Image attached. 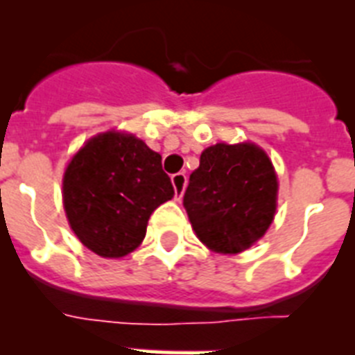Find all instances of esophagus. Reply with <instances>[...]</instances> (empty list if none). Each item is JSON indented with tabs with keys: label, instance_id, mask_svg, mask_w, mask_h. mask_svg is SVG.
<instances>
[{
	"label": "esophagus",
	"instance_id": "obj_1",
	"mask_svg": "<svg viewBox=\"0 0 355 355\" xmlns=\"http://www.w3.org/2000/svg\"><path fill=\"white\" fill-rule=\"evenodd\" d=\"M172 184H174V190H175V199L180 200L183 197L184 192V187H187V175L183 172H178V174L172 175Z\"/></svg>",
	"mask_w": 355,
	"mask_h": 355
}]
</instances>
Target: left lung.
I'll return each mask as SVG.
<instances>
[{
  "mask_svg": "<svg viewBox=\"0 0 355 355\" xmlns=\"http://www.w3.org/2000/svg\"><path fill=\"white\" fill-rule=\"evenodd\" d=\"M277 178L254 144H216L202 150L183 206L205 245L220 254L249 249L274 220Z\"/></svg>",
  "mask_w": 355,
  "mask_h": 355,
  "instance_id": "1",
  "label": "left lung"
}]
</instances>
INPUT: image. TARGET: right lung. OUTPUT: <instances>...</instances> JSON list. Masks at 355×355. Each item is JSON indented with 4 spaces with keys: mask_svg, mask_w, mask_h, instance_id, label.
Listing matches in <instances>:
<instances>
[{
    "mask_svg": "<svg viewBox=\"0 0 355 355\" xmlns=\"http://www.w3.org/2000/svg\"><path fill=\"white\" fill-rule=\"evenodd\" d=\"M174 197L162 156L133 135H97L85 144L64 175V208L85 247L103 258L133 252L147 220Z\"/></svg>",
    "mask_w": 355,
    "mask_h": 355,
    "instance_id": "1",
    "label": "right lung"
}]
</instances>
